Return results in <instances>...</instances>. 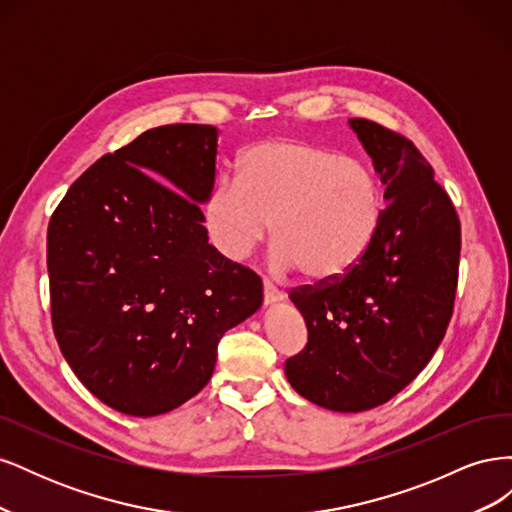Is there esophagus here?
<instances>
[{
    "mask_svg": "<svg viewBox=\"0 0 512 512\" xmlns=\"http://www.w3.org/2000/svg\"><path fill=\"white\" fill-rule=\"evenodd\" d=\"M262 292H265V305H275L284 299V292L277 286H273L269 280L262 282Z\"/></svg>",
    "mask_w": 512,
    "mask_h": 512,
    "instance_id": "esophagus-1",
    "label": "esophagus"
}]
</instances>
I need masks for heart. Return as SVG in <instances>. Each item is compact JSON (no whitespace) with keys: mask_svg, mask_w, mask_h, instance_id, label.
Returning a JSON list of instances; mask_svg holds the SVG:
<instances>
[{"mask_svg":"<svg viewBox=\"0 0 512 512\" xmlns=\"http://www.w3.org/2000/svg\"><path fill=\"white\" fill-rule=\"evenodd\" d=\"M382 211V183L365 160L273 138L241 153L237 181L224 179L209 192L203 222L230 260L250 256L273 224L277 267L329 284L365 258Z\"/></svg>","mask_w":512,"mask_h":512,"instance_id":"obj_1","label":"heart"}]
</instances>
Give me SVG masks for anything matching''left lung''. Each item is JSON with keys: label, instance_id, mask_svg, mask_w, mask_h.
Here are the masks:
<instances>
[{"label": "left lung", "instance_id": "obj_1", "mask_svg": "<svg viewBox=\"0 0 512 512\" xmlns=\"http://www.w3.org/2000/svg\"><path fill=\"white\" fill-rule=\"evenodd\" d=\"M348 123L389 205L348 275L290 292L307 346L286 361L292 389L333 412L382 406L421 374L453 316L461 250L455 207L421 151L380 123Z\"/></svg>", "mask_w": 512, "mask_h": 512}]
</instances>
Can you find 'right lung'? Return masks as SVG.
I'll return each mask as SVG.
<instances>
[{
    "mask_svg": "<svg viewBox=\"0 0 512 512\" xmlns=\"http://www.w3.org/2000/svg\"><path fill=\"white\" fill-rule=\"evenodd\" d=\"M218 128L175 123L72 183L46 237L53 331L87 391L130 416L185 404L222 335L262 305L260 277L209 243Z\"/></svg>",
    "mask_w": 512,
    "mask_h": 512,
    "instance_id": "add662e5",
    "label": "right lung"
}]
</instances>
